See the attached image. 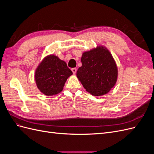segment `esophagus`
<instances>
[{
    "instance_id": "obj_1",
    "label": "esophagus",
    "mask_w": 154,
    "mask_h": 154,
    "mask_svg": "<svg viewBox=\"0 0 154 154\" xmlns=\"http://www.w3.org/2000/svg\"><path fill=\"white\" fill-rule=\"evenodd\" d=\"M71 70H72L73 74H75L76 72V71H77V69L76 68H72Z\"/></svg>"
}]
</instances>
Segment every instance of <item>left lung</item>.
<instances>
[{
    "label": "left lung",
    "mask_w": 154,
    "mask_h": 154,
    "mask_svg": "<svg viewBox=\"0 0 154 154\" xmlns=\"http://www.w3.org/2000/svg\"><path fill=\"white\" fill-rule=\"evenodd\" d=\"M82 66L76 72L78 80L86 91L93 96L106 94L118 79V67L109 51L103 46L84 52Z\"/></svg>",
    "instance_id": "obj_1"
}]
</instances>
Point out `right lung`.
I'll use <instances>...</instances> for the list:
<instances>
[{"instance_id": "obj_1", "label": "right lung", "mask_w": 154, "mask_h": 154, "mask_svg": "<svg viewBox=\"0 0 154 154\" xmlns=\"http://www.w3.org/2000/svg\"><path fill=\"white\" fill-rule=\"evenodd\" d=\"M72 74L67 63L53 54L46 57L35 71L36 86L46 96L62 91L67 79Z\"/></svg>"}]
</instances>
